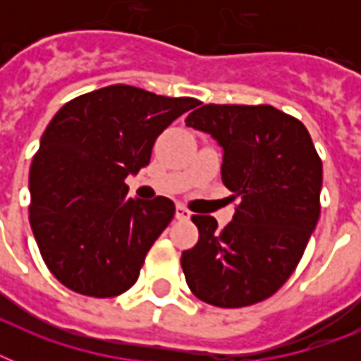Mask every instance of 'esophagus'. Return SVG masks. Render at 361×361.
I'll list each match as a JSON object with an SVG mask.
<instances>
[{"mask_svg": "<svg viewBox=\"0 0 361 361\" xmlns=\"http://www.w3.org/2000/svg\"><path fill=\"white\" fill-rule=\"evenodd\" d=\"M176 219H180V221L191 219V212H189L187 208H183V206H176Z\"/></svg>", "mask_w": 361, "mask_h": 361, "instance_id": "obj_1", "label": "esophagus"}]
</instances>
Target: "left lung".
Returning a JSON list of instances; mask_svg holds the SVG:
<instances>
[{
	"mask_svg": "<svg viewBox=\"0 0 361 361\" xmlns=\"http://www.w3.org/2000/svg\"><path fill=\"white\" fill-rule=\"evenodd\" d=\"M185 123L217 140L223 183L240 197L223 231L212 215H192L200 236L181 252L187 285L215 307L262 302L296 269L317 226L322 161L305 125L269 104H204Z\"/></svg>",
	"mask_w": 361,
	"mask_h": 361,
	"instance_id": "8db88e82",
	"label": "left lung"
}]
</instances>
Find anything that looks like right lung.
Instances as JSON below:
<instances>
[{"mask_svg":"<svg viewBox=\"0 0 361 361\" xmlns=\"http://www.w3.org/2000/svg\"><path fill=\"white\" fill-rule=\"evenodd\" d=\"M197 104L116 84L54 116L31 163L30 225L61 285L93 298L135 285L176 206L164 197L129 198L125 178L149 164L157 136Z\"/></svg>","mask_w":361,"mask_h":361,"instance_id":"obj_1","label":"right lung"}]
</instances>
